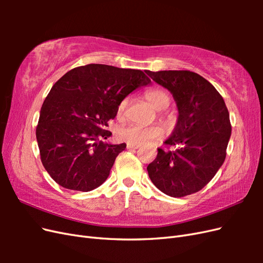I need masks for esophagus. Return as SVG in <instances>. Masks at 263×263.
I'll return each instance as SVG.
<instances>
[{"instance_id":"1","label":"esophagus","mask_w":263,"mask_h":263,"mask_svg":"<svg viewBox=\"0 0 263 263\" xmlns=\"http://www.w3.org/2000/svg\"><path fill=\"white\" fill-rule=\"evenodd\" d=\"M139 146L137 145H130V144H127V149H138Z\"/></svg>"}]
</instances>
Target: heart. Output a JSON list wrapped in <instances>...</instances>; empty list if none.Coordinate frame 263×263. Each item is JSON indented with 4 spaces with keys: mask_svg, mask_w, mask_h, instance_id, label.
<instances>
[{
    "mask_svg": "<svg viewBox=\"0 0 263 263\" xmlns=\"http://www.w3.org/2000/svg\"><path fill=\"white\" fill-rule=\"evenodd\" d=\"M147 101L156 109H163L169 105L170 95L168 92L160 87L153 89L146 93ZM127 104V100H124L118 106V112L122 113ZM163 135V129L158 125L144 126L138 124H129L121 127L117 130L119 140L125 141L130 145H144L151 140L160 139Z\"/></svg>",
    "mask_w": 263,
    "mask_h": 263,
    "instance_id": "heart-1",
    "label": "heart"
}]
</instances>
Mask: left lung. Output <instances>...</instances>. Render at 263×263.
<instances>
[{
  "label": "left lung",
  "instance_id": "obj_1",
  "mask_svg": "<svg viewBox=\"0 0 263 263\" xmlns=\"http://www.w3.org/2000/svg\"><path fill=\"white\" fill-rule=\"evenodd\" d=\"M146 73L170 91L178 107L176 127L164 141L178 149L159 148L157 158L147 166L149 178L171 197L195 193L225 161L232 126L224 99L206 79L191 71Z\"/></svg>",
  "mask_w": 263,
  "mask_h": 263
}]
</instances>
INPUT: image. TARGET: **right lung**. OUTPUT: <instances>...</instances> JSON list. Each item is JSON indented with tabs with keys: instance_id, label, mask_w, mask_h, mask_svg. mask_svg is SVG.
<instances>
[{
	"instance_id": "1",
	"label": "right lung",
	"mask_w": 263,
	"mask_h": 263,
	"mask_svg": "<svg viewBox=\"0 0 263 263\" xmlns=\"http://www.w3.org/2000/svg\"><path fill=\"white\" fill-rule=\"evenodd\" d=\"M140 70L91 63L53 84L39 114L36 138L46 171L62 187L89 192L99 187L126 144L113 145L105 129L133 91L150 84Z\"/></svg>"
}]
</instances>
